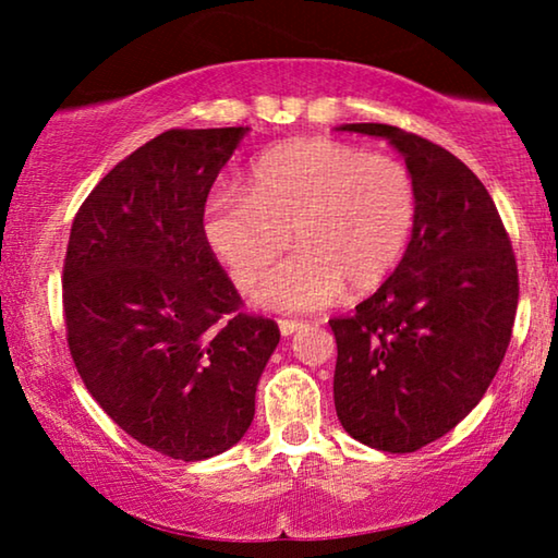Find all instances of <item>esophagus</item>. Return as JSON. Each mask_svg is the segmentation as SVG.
<instances>
[{"instance_id": "esophagus-1", "label": "esophagus", "mask_w": 558, "mask_h": 558, "mask_svg": "<svg viewBox=\"0 0 558 558\" xmlns=\"http://www.w3.org/2000/svg\"><path fill=\"white\" fill-rule=\"evenodd\" d=\"M304 323H300V319H279V330L284 338H289V335H294L296 330H300Z\"/></svg>"}]
</instances>
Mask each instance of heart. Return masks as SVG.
<instances>
[{
    "label": "heart",
    "instance_id": "1",
    "mask_svg": "<svg viewBox=\"0 0 558 558\" xmlns=\"http://www.w3.org/2000/svg\"><path fill=\"white\" fill-rule=\"evenodd\" d=\"M416 223V187L399 159L335 140H292L251 165L248 190L220 187L203 216L205 241L228 277L279 312H312L365 294L401 264Z\"/></svg>",
    "mask_w": 558,
    "mask_h": 558
}]
</instances>
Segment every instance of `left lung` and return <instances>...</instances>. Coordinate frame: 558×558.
Here are the masks:
<instances>
[{
	"label": "left lung",
	"mask_w": 558,
	"mask_h": 558,
	"mask_svg": "<svg viewBox=\"0 0 558 558\" xmlns=\"http://www.w3.org/2000/svg\"><path fill=\"white\" fill-rule=\"evenodd\" d=\"M401 151L416 187V223L378 292L335 317V411L350 437L380 452H416L483 399L506 355L518 266L477 174L452 151L388 124H342Z\"/></svg>",
	"instance_id": "1"
}]
</instances>
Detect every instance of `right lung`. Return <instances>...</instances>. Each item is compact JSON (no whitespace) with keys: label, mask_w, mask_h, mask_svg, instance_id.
Returning <instances> with one entry per match:
<instances>
[{"label":"right lung","mask_w":558,"mask_h":558,"mask_svg":"<svg viewBox=\"0 0 558 558\" xmlns=\"http://www.w3.org/2000/svg\"><path fill=\"white\" fill-rule=\"evenodd\" d=\"M248 126L170 129L75 213L63 266L68 348L106 414L142 445L197 462L241 441L279 345L203 233L205 201Z\"/></svg>","instance_id":"add662e5"}]
</instances>
